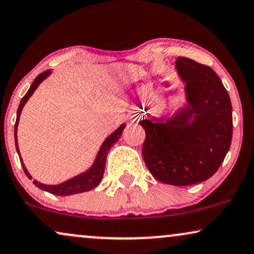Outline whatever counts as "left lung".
I'll return each mask as SVG.
<instances>
[{
	"label": "left lung",
	"mask_w": 254,
	"mask_h": 254,
	"mask_svg": "<svg viewBox=\"0 0 254 254\" xmlns=\"http://www.w3.org/2000/svg\"><path fill=\"white\" fill-rule=\"evenodd\" d=\"M175 66L186 82L189 107L165 123L141 120L146 133L141 153L157 180L189 186L211 178L224 160L232 140V107L210 67L185 57H179Z\"/></svg>",
	"instance_id": "left-lung-1"
}]
</instances>
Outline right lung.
I'll return each instance as SVG.
<instances>
[{
	"label": "right lung",
	"instance_id": "1",
	"mask_svg": "<svg viewBox=\"0 0 254 254\" xmlns=\"http://www.w3.org/2000/svg\"><path fill=\"white\" fill-rule=\"evenodd\" d=\"M51 74V70H45V72L40 73L38 76L33 80V82L30 87V89L28 90V93L23 96V99L21 100V103H19L18 109H17V118H16V123H15V144H16V150L19 154V150H18V143H17V125H18V121H19V116H21V111L24 107V104L26 103V101L29 100V97L32 95L33 92L37 89V87L39 86V83L42 82L44 79H46ZM125 127V124H122L118 129L115 131L114 133H111L109 137L104 140V143L101 146L99 153H97V157L95 159V162L93 164V166L90 167V170H88L86 173L77 175V177L70 179V180L63 182L60 185H56V186H47L44 184H40V182L33 180V184L37 187L42 189V190L49 191L53 195H59V196H67V195H73V194H79V192H84V191H89L90 189L95 188L96 186H99V184L102 180L103 178V173H104V167H106V160H107V155L109 153L110 148L113 147V145L116 143V141L120 139L122 136V132H123ZM21 160L22 167L24 170V173L26 174L30 180H31V175L29 174L28 170H26L24 164H23L22 158H19Z\"/></svg>",
	"mask_w": 254,
	"mask_h": 254
}]
</instances>
